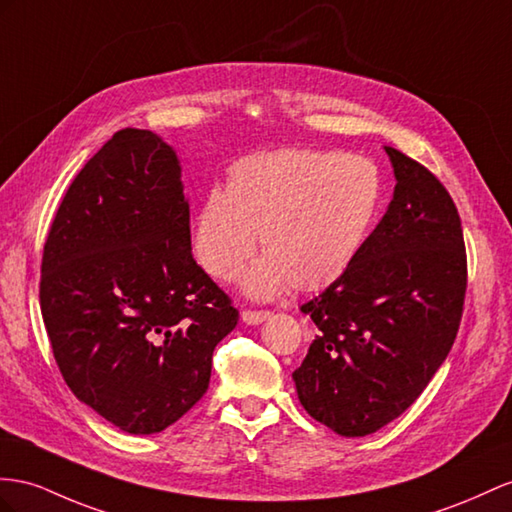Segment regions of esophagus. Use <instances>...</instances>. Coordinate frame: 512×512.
Masks as SVG:
<instances>
[{"label":"esophagus","mask_w":512,"mask_h":512,"mask_svg":"<svg viewBox=\"0 0 512 512\" xmlns=\"http://www.w3.org/2000/svg\"><path fill=\"white\" fill-rule=\"evenodd\" d=\"M270 316H272L270 311L244 309V311H242V322H246V324H261V322H266Z\"/></svg>","instance_id":"1"}]
</instances>
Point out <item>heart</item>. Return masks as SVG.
<instances>
[{"instance_id": "heart-1", "label": "heart", "mask_w": 512, "mask_h": 512, "mask_svg": "<svg viewBox=\"0 0 512 512\" xmlns=\"http://www.w3.org/2000/svg\"><path fill=\"white\" fill-rule=\"evenodd\" d=\"M372 160L339 151L281 149L235 162L225 190H209L192 222V248L214 279L231 281L257 248L266 257L244 290L272 298L292 283L316 292L352 266L381 209Z\"/></svg>"}]
</instances>
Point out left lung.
I'll return each mask as SVG.
<instances>
[{
  "instance_id": "8db88e82",
  "label": "left lung",
  "mask_w": 512,
  "mask_h": 512,
  "mask_svg": "<svg viewBox=\"0 0 512 512\" xmlns=\"http://www.w3.org/2000/svg\"><path fill=\"white\" fill-rule=\"evenodd\" d=\"M396 188L352 266L300 311L318 326L292 374L298 400L342 437L402 415L454 344L467 290L461 218L443 183L385 147Z\"/></svg>"
}]
</instances>
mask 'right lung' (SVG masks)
Here are the masks:
<instances>
[{"instance_id":"add662e5","label":"right lung","mask_w":512,"mask_h":512,"mask_svg":"<svg viewBox=\"0 0 512 512\" xmlns=\"http://www.w3.org/2000/svg\"><path fill=\"white\" fill-rule=\"evenodd\" d=\"M41 272L45 329L77 400L153 435L203 398L238 309L192 257L179 157L160 136L127 127L90 157Z\"/></svg>"}]
</instances>
